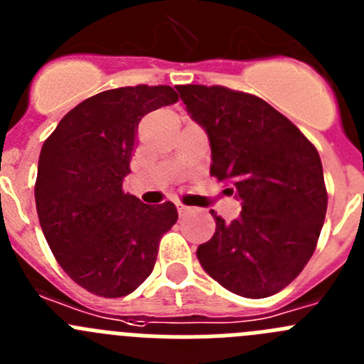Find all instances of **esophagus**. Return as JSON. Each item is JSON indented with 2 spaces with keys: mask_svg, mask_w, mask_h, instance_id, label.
<instances>
[{
  "mask_svg": "<svg viewBox=\"0 0 364 364\" xmlns=\"http://www.w3.org/2000/svg\"><path fill=\"white\" fill-rule=\"evenodd\" d=\"M176 208H178V215H180V216L189 215V213H193V211H195V209H193V208H189V205H184V204H178V205H176Z\"/></svg>",
  "mask_w": 364,
  "mask_h": 364,
  "instance_id": "esophagus-1",
  "label": "esophagus"
}]
</instances>
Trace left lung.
<instances>
[{
	"instance_id": "obj_1",
	"label": "left lung",
	"mask_w": 364,
	"mask_h": 364,
	"mask_svg": "<svg viewBox=\"0 0 364 364\" xmlns=\"http://www.w3.org/2000/svg\"><path fill=\"white\" fill-rule=\"evenodd\" d=\"M211 144V175L242 204L231 223L211 211L216 231L196 249L204 271L243 298L285 289L314 255L326 215L318 149L285 115L251 93L176 86Z\"/></svg>"
}]
</instances>
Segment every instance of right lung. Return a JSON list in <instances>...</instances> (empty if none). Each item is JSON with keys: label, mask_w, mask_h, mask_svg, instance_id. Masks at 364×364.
I'll use <instances>...</instances> for the list:
<instances>
[{"label": "right lung", "mask_w": 364, "mask_h": 364, "mask_svg": "<svg viewBox=\"0 0 364 364\" xmlns=\"http://www.w3.org/2000/svg\"><path fill=\"white\" fill-rule=\"evenodd\" d=\"M176 101L164 85L106 90L70 109L43 144L36 180L43 235L63 271L92 294L135 291L178 218L173 202L148 205L122 191L139 122Z\"/></svg>", "instance_id": "1"}]
</instances>
